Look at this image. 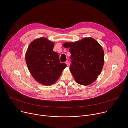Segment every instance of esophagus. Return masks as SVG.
Listing matches in <instances>:
<instances>
[{
  "label": "esophagus",
  "mask_w": 128,
  "mask_h": 128,
  "mask_svg": "<svg viewBox=\"0 0 128 128\" xmlns=\"http://www.w3.org/2000/svg\"><path fill=\"white\" fill-rule=\"evenodd\" d=\"M65 63H66V64L67 65V66H69V65H70V63H69V62H68V61H66V62H65Z\"/></svg>",
  "instance_id": "obj_1"
}]
</instances>
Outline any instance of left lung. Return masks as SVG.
<instances>
[{"mask_svg": "<svg viewBox=\"0 0 128 128\" xmlns=\"http://www.w3.org/2000/svg\"><path fill=\"white\" fill-rule=\"evenodd\" d=\"M69 48L72 64L70 71L75 81L83 86H88L98 78L104 63V52L102 46L91 37H86L75 42L63 44Z\"/></svg>", "mask_w": 128, "mask_h": 128, "instance_id": "8db88e82", "label": "left lung"}]
</instances>
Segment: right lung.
Wrapping results in <instances>:
<instances>
[{
  "label": "right lung",
  "instance_id": "right-lung-1",
  "mask_svg": "<svg viewBox=\"0 0 128 128\" xmlns=\"http://www.w3.org/2000/svg\"><path fill=\"white\" fill-rule=\"evenodd\" d=\"M54 44L45 37L34 39L28 46L25 60L36 82L44 86L54 84L67 66L60 63L58 54L53 51Z\"/></svg>",
  "mask_w": 128,
  "mask_h": 128
}]
</instances>
